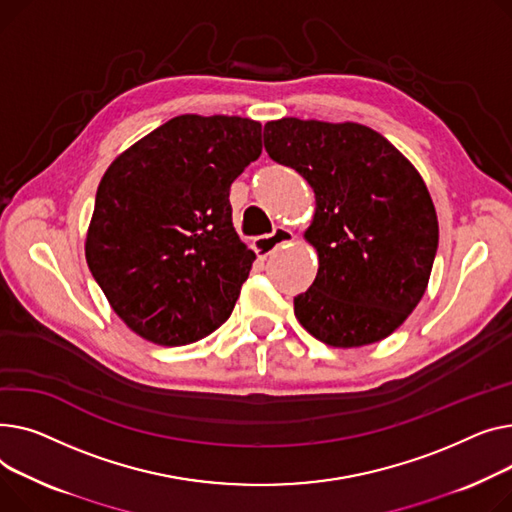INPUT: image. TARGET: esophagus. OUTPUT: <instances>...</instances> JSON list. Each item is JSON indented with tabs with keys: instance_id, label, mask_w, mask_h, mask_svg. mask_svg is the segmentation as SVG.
Returning <instances> with one entry per match:
<instances>
[{
	"instance_id": "34e87169",
	"label": "esophagus",
	"mask_w": 512,
	"mask_h": 512,
	"mask_svg": "<svg viewBox=\"0 0 512 512\" xmlns=\"http://www.w3.org/2000/svg\"><path fill=\"white\" fill-rule=\"evenodd\" d=\"M295 239L293 231L291 229H285V227H277L270 235H262V237H256L254 239V250L260 254V256H268L273 254L277 248L285 246V244H291Z\"/></svg>"
}]
</instances>
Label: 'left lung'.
Returning a JSON list of instances; mask_svg holds the SVG:
<instances>
[{
    "mask_svg": "<svg viewBox=\"0 0 512 512\" xmlns=\"http://www.w3.org/2000/svg\"><path fill=\"white\" fill-rule=\"evenodd\" d=\"M264 148L316 198L304 239L318 273L293 299L299 324L339 349L393 335L424 297L438 248L424 177L382 134L355 122L275 119L264 126Z\"/></svg>",
    "mask_w": 512,
    "mask_h": 512,
    "instance_id": "obj_1",
    "label": "left lung"
}]
</instances>
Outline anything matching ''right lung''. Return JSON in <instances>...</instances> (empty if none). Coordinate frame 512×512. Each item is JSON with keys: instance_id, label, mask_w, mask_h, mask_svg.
I'll list each match as a JSON object with an SVG mask.
<instances>
[{"instance_id": "1", "label": "right lung", "mask_w": 512, "mask_h": 512, "mask_svg": "<svg viewBox=\"0 0 512 512\" xmlns=\"http://www.w3.org/2000/svg\"><path fill=\"white\" fill-rule=\"evenodd\" d=\"M260 138L248 117L177 115L103 173L84 254L138 337L188 345L231 316L256 254L235 233L229 188L260 157Z\"/></svg>"}]
</instances>
